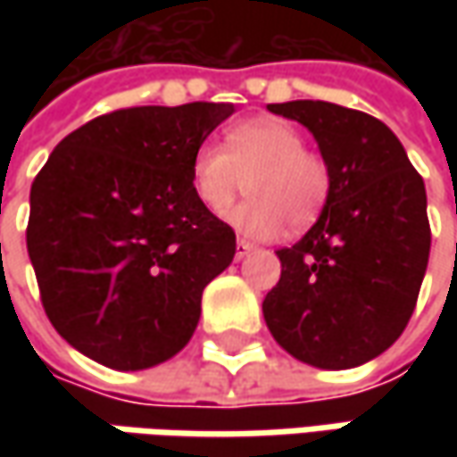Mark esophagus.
Instances as JSON below:
<instances>
[{
	"label": "esophagus",
	"instance_id": "obj_1",
	"mask_svg": "<svg viewBox=\"0 0 457 457\" xmlns=\"http://www.w3.org/2000/svg\"><path fill=\"white\" fill-rule=\"evenodd\" d=\"M252 249H254V246H252V244H249L246 238H238V241H237V259H244V256L249 254Z\"/></svg>",
	"mask_w": 457,
	"mask_h": 457
}]
</instances>
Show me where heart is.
Here are the masks:
<instances>
[{
	"label": "heart",
	"instance_id": "b5f03b06",
	"mask_svg": "<svg viewBox=\"0 0 457 457\" xmlns=\"http://www.w3.org/2000/svg\"><path fill=\"white\" fill-rule=\"evenodd\" d=\"M249 180L246 203L237 205L226 223L241 237L272 241L287 223L307 228L323 216L330 198V167L307 150L305 137L282 119H249L226 132V145L205 142L190 162V185L201 205L223 216Z\"/></svg>",
	"mask_w": 457,
	"mask_h": 457
}]
</instances>
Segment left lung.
Here are the masks:
<instances>
[{
	"instance_id": "left-lung-1",
	"label": "left lung",
	"mask_w": 457,
	"mask_h": 457,
	"mask_svg": "<svg viewBox=\"0 0 457 457\" xmlns=\"http://www.w3.org/2000/svg\"><path fill=\"white\" fill-rule=\"evenodd\" d=\"M300 121L330 167L323 216L290 249L262 310L290 356L318 369L377 359L412 318L430 259L428 195L395 132L328 101L270 104Z\"/></svg>"
}]
</instances>
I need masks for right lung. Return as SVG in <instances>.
<instances>
[{"label":"right lung","instance_id":"right-lung-1","mask_svg":"<svg viewBox=\"0 0 457 457\" xmlns=\"http://www.w3.org/2000/svg\"><path fill=\"white\" fill-rule=\"evenodd\" d=\"M231 114L208 101L119 109L68 134L37 172L27 254L50 323L83 356L139 371L195 333L237 234L195 198L190 162Z\"/></svg>","mask_w":457,"mask_h":457}]
</instances>
